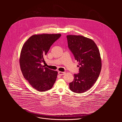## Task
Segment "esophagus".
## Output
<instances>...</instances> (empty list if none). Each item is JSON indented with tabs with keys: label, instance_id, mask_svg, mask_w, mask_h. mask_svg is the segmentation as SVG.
Listing matches in <instances>:
<instances>
[{
	"label": "esophagus",
	"instance_id": "1",
	"mask_svg": "<svg viewBox=\"0 0 122 122\" xmlns=\"http://www.w3.org/2000/svg\"><path fill=\"white\" fill-rule=\"evenodd\" d=\"M58 74L59 75L61 76V75H64L65 74V72H61V71H59L58 72Z\"/></svg>",
	"mask_w": 122,
	"mask_h": 122
}]
</instances>
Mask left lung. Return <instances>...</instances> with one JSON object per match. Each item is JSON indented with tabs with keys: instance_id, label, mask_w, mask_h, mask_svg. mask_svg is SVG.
<instances>
[{
	"instance_id": "obj_1",
	"label": "left lung",
	"mask_w": 122,
	"mask_h": 122,
	"mask_svg": "<svg viewBox=\"0 0 122 122\" xmlns=\"http://www.w3.org/2000/svg\"><path fill=\"white\" fill-rule=\"evenodd\" d=\"M68 47L78 62L79 73L74 74L70 88L81 93L90 89L97 81L102 69L101 58L94 42L82 36H67Z\"/></svg>"
}]
</instances>
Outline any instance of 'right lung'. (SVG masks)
Listing matches in <instances>:
<instances>
[{
  "mask_svg": "<svg viewBox=\"0 0 122 122\" xmlns=\"http://www.w3.org/2000/svg\"><path fill=\"white\" fill-rule=\"evenodd\" d=\"M61 36L57 34L34 35L23 45L20 64L25 79L36 90L45 92L51 89L56 81L58 72L44 67V57L52 44Z\"/></svg>",
  "mask_w": 122,
  "mask_h": 122,
  "instance_id": "right-lung-1",
  "label": "right lung"
}]
</instances>
